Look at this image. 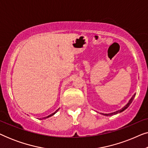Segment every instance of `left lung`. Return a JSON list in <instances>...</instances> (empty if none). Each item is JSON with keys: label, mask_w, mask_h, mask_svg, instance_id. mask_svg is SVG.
Returning a JSON list of instances; mask_svg holds the SVG:
<instances>
[{"label": "left lung", "mask_w": 148, "mask_h": 148, "mask_svg": "<svg viewBox=\"0 0 148 148\" xmlns=\"http://www.w3.org/2000/svg\"><path fill=\"white\" fill-rule=\"evenodd\" d=\"M135 94L133 95V96L131 97V98L130 99V100H129V102L127 103V104L125 105V106L123 107V108H122L121 109V110H117V111H116V112H112V113H108V114H103V113H102V114H103V115H105V116H112V115H114V114H118V113H120V112H123V111H124L125 109H127V108H128V107L129 106V105H130L131 104V102H133V99H134V98H135Z\"/></svg>", "instance_id": "1"}]
</instances>
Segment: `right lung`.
<instances>
[{"mask_svg":"<svg viewBox=\"0 0 148 148\" xmlns=\"http://www.w3.org/2000/svg\"><path fill=\"white\" fill-rule=\"evenodd\" d=\"M58 110H59V108H58V109H57V110H56V111H55V112H54V113H52V114H50L49 115V116H46V117H44V118H42V119H47V118H48V117H50V116H52V115H54V114H55V113L56 112H58Z\"/></svg>","mask_w":148,"mask_h":148,"instance_id":"add662e5","label":"right lung"}]
</instances>
